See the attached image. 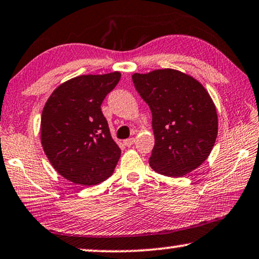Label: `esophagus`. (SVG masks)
Wrapping results in <instances>:
<instances>
[{
  "mask_svg": "<svg viewBox=\"0 0 259 259\" xmlns=\"http://www.w3.org/2000/svg\"><path fill=\"white\" fill-rule=\"evenodd\" d=\"M134 143H135V139H134V137H132V139H127V140L124 141V144H125L126 147H132Z\"/></svg>",
  "mask_w": 259,
  "mask_h": 259,
  "instance_id": "obj_1",
  "label": "esophagus"
}]
</instances>
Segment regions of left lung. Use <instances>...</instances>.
Listing matches in <instances>:
<instances>
[{
    "instance_id": "8db88e82",
    "label": "left lung",
    "mask_w": 259,
    "mask_h": 259,
    "mask_svg": "<svg viewBox=\"0 0 259 259\" xmlns=\"http://www.w3.org/2000/svg\"><path fill=\"white\" fill-rule=\"evenodd\" d=\"M133 81L153 115L150 167L173 178L196 169L209 156L218 135V115L206 89L171 68L134 73Z\"/></svg>"
}]
</instances>
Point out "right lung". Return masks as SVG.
I'll list each match as a JSON object with an SVG mask.
<instances>
[{
	"mask_svg": "<svg viewBox=\"0 0 259 259\" xmlns=\"http://www.w3.org/2000/svg\"><path fill=\"white\" fill-rule=\"evenodd\" d=\"M119 79V72L72 78L58 86L44 106V151L54 169L73 184L97 185L115 170L120 149L101 105Z\"/></svg>",
	"mask_w": 259,
	"mask_h": 259,
	"instance_id": "add662e5",
	"label": "right lung"
}]
</instances>
